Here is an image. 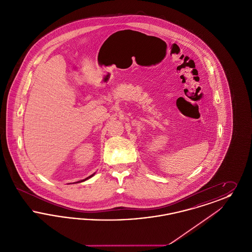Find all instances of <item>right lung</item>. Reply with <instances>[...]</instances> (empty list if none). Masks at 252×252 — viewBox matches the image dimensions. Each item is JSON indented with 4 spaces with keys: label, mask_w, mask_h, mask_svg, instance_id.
Returning <instances> with one entry per match:
<instances>
[{
    "label": "right lung",
    "mask_w": 252,
    "mask_h": 252,
    "mask_svg": "<svg viewBox=\"0 0 252 252\" xmlns=\"http://www.w3.org/2000/svg\"><path fill=\"white\" fill-rule=\"evenodd\" d=\"M93 176H94V174H93L92 176H90V177H88V178H86L85 180H80V181H77V182H83V181H85V180H89V179H91Z\"/></svg>",
    "instance_id": "obj_1"
}]
</instances>
